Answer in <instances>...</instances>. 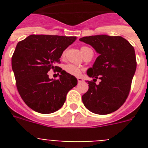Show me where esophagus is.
<instances>
[{"instance_id":"34e87169","label":"esophagus","mask_w":148,"mask_h":148,"mask_svg":"<svg viewBox=\"0 0 148 148\" xmlns=\"http://www.w3.org/2000/svg\"><path fill=\"white\" fill-rule=\"evenodd\" d=\"M77 80H78V83H81V82H83L84 79L82 78H81V77H78V78H77Z\"/></svg>"}]
</instances>
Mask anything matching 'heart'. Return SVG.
Returning <instances> with one entry per match:
<instances>
[{
    "mask_svg": "<svg viewBox=\"0 0 148 148\" xmlns=\"http://www.w3.org/2000/svg\"><path fill=\"white\" fill-rule=\"evenodd\" d=\"M87 48L88 47H82L81 50H82V52L84 49H87ZM64 54H65L64 53H63L62 56H64ZM64 70L67 73L70 74V75H75V76H78V75H80V73H81L80 68L78 67V66H75V65L72 64H67L65 65V66H64Z\"/></svg>",
    "mask_w": 148,
    "mask_h": 148,
    "instance_id": "obj_1",
    "label": "heart"
}]
</instances>
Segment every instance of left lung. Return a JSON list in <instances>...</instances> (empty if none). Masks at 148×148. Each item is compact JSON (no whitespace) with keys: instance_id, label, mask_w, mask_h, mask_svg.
I'll use <instances>...</instances> for the list:
<instances>
[{"instance_id":"left-lung-1","label":"left lung","mask_w":148,"mask_h":148,"mask_svg":"<svg viewBox=\"0 0 148 148\" xmlns=\"http://www.w3.org/2000/svg\"><path fill=\"white\" fill-rule=\"evenodd\" d=\"M79 40L94 48L99 56L87 74L100 79L99 84L87 81L89 89L82 95L87 109L99 115L117 110L127 98L132 79L136 69L135 50L121 36L97 35L86 36Z\"/></svg>"}]
</instances>
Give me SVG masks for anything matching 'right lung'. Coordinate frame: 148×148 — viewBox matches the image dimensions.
I'll return each mask as SVG.
<instances>
[{"mask_svg": "<svg viewBox=\"0 0 148 148\" xmlns=\"http://www.w3.org/2000/svg\"><path fill=\"white\" fill-rule=\"evenodd\" d=\"M76 40L75 36L31 35L18 42L12 58V67L21 97L35 112L49 114L64 105L67 92L78 80L60 68L58 80L49 78L50 70L60 62L64 50Z\"/></svg>", "mask_w": 148, "mask_h": 148, "instance_id": "1", "label": "right lung"}]
</instances>
